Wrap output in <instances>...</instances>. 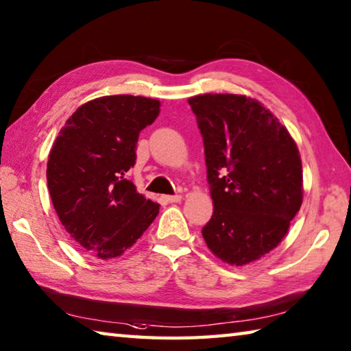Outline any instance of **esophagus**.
Returning <instances> with one entry per match:
<instances>
[{"label":"esophagus","instance_id":"1","mask_svg":"<svg viewBox=\"0 0 351 351\" xmlns=\"http://www.w3.org/2000/svg\"><path fill=\"white\" fill-rule=\"evenodd\" d=\"M163 198H165V200H167L168 203H177V202L182 200V195H180V194H176V195H165Z\"/></svg>","mask_w":351,"mask_h":351}]
</instances>
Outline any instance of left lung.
Instances as JSON below:
<instances>
[{
    "instance_id": "left-lung-1",
    "label": "left lung",
    "mask_w": 351,
    "mask_h": 351,
    "mask_svg": "<svg viewBox=\"0 0 351 351\" xmlns=\"http://www.w3.org/2000/svg\"><path fill=\"white\" fill-rule=\"evenodd\" d=\"M204 145L214 214L202 234L221 261L244 266L278 246L302 203L300 151L252 97L189 99Z\"/></svg>"
}]
</instances>
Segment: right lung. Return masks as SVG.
Here are the masks:
<instances>
[{
	"instance_id": "1",
	"label": "right lung",
	"mask_w": 351,
	"mask_h": 351,
	"mask_svg": "<svg viewBox=\"0 0 351 351\" xmlns=\"http://www.w3.org/2000/svg\"><path fill=\"white\" fill-rule=\"evenodd\" d=\"M160 102L142 96L97 97L79 107L53 143L47 184L56 214L85 252L102 260L130 249L160 204L137 193L127 173L138 134L158 116Z\"/></svg>"
}]
</instances>
